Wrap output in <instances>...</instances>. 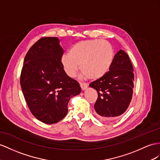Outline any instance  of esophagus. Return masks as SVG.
Segmentation results:
<instances>
[{
	"instance_id": "esophagus-1",
	"label": "esophagus",
	"mask_w": 160,
	"mask_h": 160,
	"mask_svg": "<svg viewBox=\"0 0 160 160\" xmlns=\"http://www.w3.org/2000/svg\"><path fill=\"white\" fill-rule=\"evenodd\" d=\"M80 87H81V88H82V91L85 90L88 87V84L87 83H84H84H80Z\"/></svg>"
}]
</instances>
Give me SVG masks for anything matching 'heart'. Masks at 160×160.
Instances as JSON below:
<instances>
[{"instance_id": "b5f03b06", "label": "heart", "mask_w": 160, "mask_h": 160, "mask_svg": "<svg viewBox=\"0 0 160 160\" xmlns=\"http://www.w3.org/2000/svg\"><path fill=\"white\" fill-rule=\"evenodd\" d=\"M112 45L103 40H86L73 44L69 55L61 57V64L66 74L72 77L78 70L84 76L96 80L107 73L112 63Z\"/></svg>"}]
</instances>
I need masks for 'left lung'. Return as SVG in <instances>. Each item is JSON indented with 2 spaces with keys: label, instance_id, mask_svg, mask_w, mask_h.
<instances>
[{
  "label": "left lung",
  "instance_id": "1",
  "mask_svg": "<svg viewBox=\"0 0 160 160\" xmlns=\"http://www.w3.org/2000/svg\"><path fill=\"white\" fill-rule=\"evenodd\" d=\"M134 79L129 57L120 50L113 57L109 71L89 84L98 93L94 108L101 120H114L126 111L132 97Z\"/></svg>",
  "mask_w": 160,
  "mask_h": 160
}]
</instances>
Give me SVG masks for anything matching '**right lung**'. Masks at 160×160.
Here are the masks:
<instances>
[{
  "label": "right lung",
  "instance_id": "1",
  "mask_svg": "<svg viewBox=\"0 0 160 160\" xmlns=\"http://www.w3.org/2000/svg\"><path fill=\"white\" fill-rule=\"evenodd\" d=\"M63 49L57 37H42L28 51L20 84L33 116L47 124L67 115L68 102L81 92L79 83L63 70Z\"/></svg>",
  "mask_w": 160,
  "mask_h": 160
}]
</instances>
